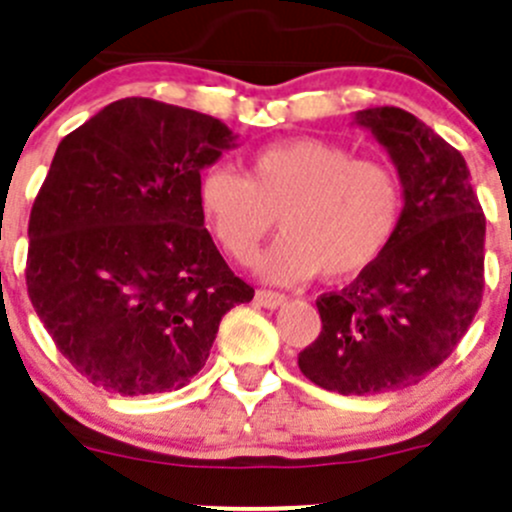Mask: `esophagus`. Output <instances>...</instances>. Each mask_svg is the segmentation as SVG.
<instances>
[{
  "label": "esophagus",
  "instance_id": "1",
  "mask_svg": "<svg viewBox=\"0 0 512 512\" xmlns=\"http://www.w3.org/2000/svg\"><path fill=\"white\" fill-rule=\"evenodd\" d=\"M255 299L262 304V307L275 309V307H280V304H285L287 297H285V294H280V292H272V289H257Z\"/></svg>",
  "mask_w": 512,
  "mask_h": 512
}]
</instances>
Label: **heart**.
I'll return each instance as SVG.
<instances>
[{
	"mask_svg": "<svg viewBox=\"0 0 512 512\" xmlns=\"http://www.w3.org/2000/svg\"><path fill=\"white\" fill-rule=\"evenodd\" d=\"M198 205L220 250L250 265L275 227L285 235L262 260V275L297 282L322 272L347 280L374 265L401 225L404 185L379 158H354L347 146L302 136L267 143L245 170L210 168Z\"/></svg>",
	"mask_w": 512,
	"mask_h": 512,
	"instance_id": "1",
	"label": "heart"
}]
</instances>
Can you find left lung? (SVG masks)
<instances>
[{
    "label": "left lung",
    "instance_id": "1",
    "mask_svg": "<svg viewBox=\"0 0 512 512\" xmlns=\"http://www.w3.org/2000/svg\"><path fill=\"white\" fill-rule=\"evenodd\" d=\"M404 183V215L384 255L317 297L322 332L297 356L312 384L344 396L389 394L426 379L458 347L485 287V215L461 153L414 113H356Z\"/></svg>",
    "mask_w": 512,
    "mask_h": 512
}]
</instances>
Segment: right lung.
I'll return each mask as SVG.
<instances>
[{
	"label": "right lung",
	"mask_w": 512,
	"mask_h": 512,
	"mask_svg": "<svg viewBox=\"0 0 512 512\" xmlns=\"http://www.w3.org/2000/svg\"><path fill=\"white\" fill-rule=\"evenodd\" d=\"M213 116L121 98L56 148L29 215L27 292L56 349L121 396L180 389L255 289L205 230L200 170L230 146Z\"/></svg>",
	"instance_id": "obj_1"
}]
</instances>
